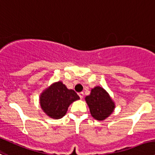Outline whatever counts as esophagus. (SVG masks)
I'll list each match as a JSON object with an SVG mask.
<instances>
[{
    "instance_id": "34e87169",
    "label": "esophagus",
    "mask_w": 155,
    "mask_h": 155,
    "mask_svg": "<svg viewBox=\"0 0 155 155\" xmlns=\"http://www.w3.org/2000/svg\"><path fill=\"white\" fill-rule=\"evenodd\" d=\"M78 94H79V97H80L81 99H82L83 98V96H84V93L82 92H79V93H78Z\"/></svg>"
}]
</instances>
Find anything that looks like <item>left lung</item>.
Wrapping results in <instances>:
<instances>
[{
  "label": "left lung",
  "mask_w": 155,
  "mask_h": 155,
  "mask_svg": "<svg viewBox=\"0 0 155 155\" xmlns=\"http://www.w3.org/2000/svg\"><path fill=\"white\" fill-rule=\"evenodd\" d=\"M85 101L90 113L97 120H104L108 117L115 108V104L109 94L100 86L92 88L89 95L85 97Z\"/></svg>",
  "instance_id": "1"
}]
</instances>
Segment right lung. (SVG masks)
<instances>
[{
    "label": "right lung",
    "mask_w": 155,
    "mask_h": 155,
    "mask_svg": "<svg viewBox=\"0 0 155 155\" xmlns=\"http://www.w3.org/2000/svg\"><path fill=\"white\" fill-rule=\"evenodd\" d=\"M79 97L73 89H68L62 82H54L40 95L41 109L53 119H61L67 113L69 106Z\"/></svg>",
    "instance_id": "obj_1"
}]
</instances>
